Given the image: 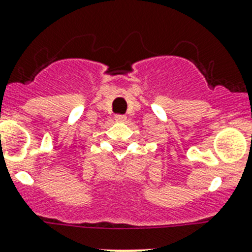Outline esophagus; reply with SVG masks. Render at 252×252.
<instances>
[{
    "label": "esophagus",
    "instance_id": "obj_1",
    "mask_svg": "<svg viewBox=\"0 0 252 252\" xmlns=\"http://www.w3.org/2000/svg\"><path fill=\"white\" fill-rule=\"evenodd\" d=\"M114 119H115V121H117V122H124V121H126V115H124V114H117V115H115V117H114Z\"/></svg>",
    "mask_w": 252,
    "mask_h": 252
}]
</instances>
